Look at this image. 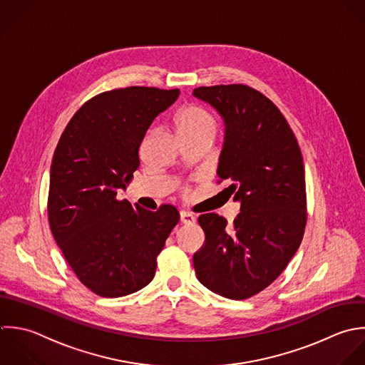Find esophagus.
<instances>
[{
    "mask_svg": "<svg viewBox=\"0 0 365 365\" xmlns=\"http://www.w3.org/2000/svg\"><path fill=\"white\" fill-rule=\"evenodd\" d=\"M195 216L193 215H190V213H187V212H180V222L183 223V225H192V223H195Z\"/></svg>",
    "mask_w": 365,
    "mask_h": 365,
    "instance_id": "1",
    "label": "esophagus"
}]
</instances>
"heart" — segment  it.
Here are the masks:
<instances>
[{
    "mask_svg": "<svg viewBox=\"0 0 365 365\" xmlns=\"http://www.w3.org/2000/svg\"><path fill=\"white\" fill-rule=\"evenodd\" d=\"M175 123L180 139L199 136L215 138L217 130V123L213 115L197 105L185 106L178 113Z\"/></svg>",
    "mask_w": 365,
    "mask_h": 365,
    "instance_id": "heart-1",
    "label": "heart"
}]
</instances>
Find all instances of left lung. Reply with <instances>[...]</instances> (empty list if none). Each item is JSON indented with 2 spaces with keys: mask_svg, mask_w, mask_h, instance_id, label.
<instances>
[{
  "mask_svg": "<svg viewBox=\"0 0 365 365\" xmlns=\"http://www.w3.org/2000/svg\"><path fill=\"white\" fill-rule=\"evenodd\" d=\"M193 95L225 120L217 176L240 202L232 227L216 213L199 216L206 239L193 266L210 292L245 300L270 286L300 247L307 222L303 156L286 118L262 92L233 83L200 86Z\"/></svg>",
  "mask_w": 365,
  "mask_h": 365,
  "instance_id": "8db88e82",
  "label": "left lung"
}]
</instances>
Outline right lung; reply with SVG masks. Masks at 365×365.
I'll return each instance as SVG.
<instances>
[{
  "mask_svg": "<svg viewBox=\"0 0 365 365\" xmlns=\"http://www.w3.org/2000/svg\"><path fill=\"white\" fill-rule=\"evenodd\" d=\"M179 89L129 86L99 93L66 125L53 152L48 219L68 264L91 292L123 297L148 286L156 257L179 222L118 197L139 168V146Z\"/></svg>",
  "mask_w": 365,
  "mask_h": 365,
  "instance_id": "add662e5",
  "label": "right lung"
}]
</instances>
